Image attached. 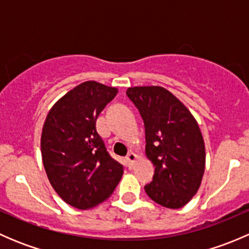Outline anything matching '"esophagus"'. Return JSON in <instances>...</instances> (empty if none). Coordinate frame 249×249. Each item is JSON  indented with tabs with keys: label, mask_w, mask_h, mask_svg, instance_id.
Instances as JSON below:
<instances>
[{
	"label": "esophagus",
	"mask_w": 249,
	"mask_h": 249,
	"mask_svg": "<svg viewBox=\"0 0 249 249\" xmlns=\"http://www.w3.org/2000/svg\"><path fill=\"white\" fill-rule=\"evenodd\" d=\"M125 160H126L127 167H129V169H134L135 162H136V160H137V155L135 154V153L130 152L129 154L126 155V158H125Z\"/></svg>",
	"instance_id": "esophagus-1"
}]
</instances>
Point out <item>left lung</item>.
Instances as JSON below:
<instances>
[{
	"label": "left lung",
	"instance_id": "obj_1",
	"mask_svg": "<svg viewBox=\"0 0 249 249\" xmlns=\"http://www.w3.org/2000/svg\"><path fill=\"white\" fill-rule=\"evenodd\" d=\"M126 95L144 123L145 154L155 166L145 193L164 207H183L199 190L205 171V143L196 120L162 87L129 88Z\"/></svg>",
	"mask_w": 249,
	"mask_h": 249
}]
</instances>
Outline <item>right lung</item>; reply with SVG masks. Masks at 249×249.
Returning a JSON list of instances; mask_svg holds the SVG:
<instances>
[{
  "label": "right lung",
  "mask_w": 249,
  "mask_h": 249,
  "mask_svg": "<svg viewBox=\"0 0 249 249\" xmlns=\"http://www.w3.org/2000/svg\"><path fill=\"white\" fill-rule=\"evenodd\" d=\"M117 92V88L95 80L82 83L52 107L44 122L41 150L48 179L78 210L104 202L124 172L96 130L97 117Z\"/></svg>",
  "instance_id": "1"
}]
</instances>
